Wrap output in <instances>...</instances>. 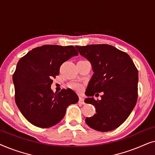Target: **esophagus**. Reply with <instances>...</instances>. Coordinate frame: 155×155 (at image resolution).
Listing matches in <instances>:
<instances>
[{
  "label": "esophagus",
  "instance_id": "obj_1",
  "mask_svg": "<svg viewBox=\"0 0 155 155\" xmlns=\"http://www.w3.org/2000/svg\"><path fill=\"white\" fill-rule=\"evenodd\" d=\"M78 103L79 104H84V99H83V98H82V97H80V99H79V101H78Z\"/></svg>",
  "mask_w": 155,
  "mask_h": 155
}]
</instances>
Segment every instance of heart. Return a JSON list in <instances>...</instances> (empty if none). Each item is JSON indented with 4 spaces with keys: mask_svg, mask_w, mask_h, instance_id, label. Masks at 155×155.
Here are the masks:
<instances>
[{
    "mask_svg": "<svg viewBox=\"0 0 155 155\" xmlns=\"http://www.w3.org/2000/svg\"><path fill=\"white\" fill-rule=\"evenodd\" d=\"M70 87L73 90L77 91V92H81L83 90V84L79 82H73L70 84Z\"/></svg>",
    "mask_w": 155,
    "mask_h": 155,
    "instance_id": "obj_1",
    "label": "heart"
}]
</instances>
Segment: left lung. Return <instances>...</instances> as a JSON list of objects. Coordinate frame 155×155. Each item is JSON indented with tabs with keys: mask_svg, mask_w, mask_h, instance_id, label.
Returning a JSON list of instances; mask_svg holds the SVG:
<instances>
[{
	"mask_svg": "<svg viewBox=\"0 0 155 155\" xmlns=\"http://www.w3.org/2000/svg\"><path fill=\"white\" fill-rule=\"evenodd\" d=\"M80 54L92 64L84 102L96 108V114L85 118L90 128L108 132L119 127L134 109L137 99L138 72L128 54L108 44L76 46ZM103 91L101 101L92 97ZM96 94L95 96H97Z\"/></svg>",
	"mask_w": 155,
	"mask_h": 155,
	"instance_id": "8db88e82",
	"label": "left lung"
}]
</instances>
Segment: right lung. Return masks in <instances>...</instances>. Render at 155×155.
Here are the masks:
<instances>
[{
  "label": "right lung",
  "instance_id": "right-lung-1",
  "mask_svg": "<svg viewBox=\"0 0 155 155\" xmlns=\"http://www.w3.org/2000/svg\"><path fill=\"white\" fill-rule=\"evenodd\" d=\"M78 55L73 46L44 45L33 48L18 61L12 75L15 99L24 117L34 126H55L64 117L67 107L78 101L71 89L58 93L51 89L61 65Z\"/></svg>",
  "mask_w": 155,
  "mask_h": 155
}]
</instances>
